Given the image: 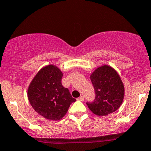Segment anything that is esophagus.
<instances>
[{
	"label": "esophagus",
	"instance_id": "1",
	"mask_svg": "<svg viewBox=\"0 0 151 151\" xmlns=\"http://www.w3.org/2000/svg\"><path fill=\"white\" fill-rule=\"evenodd\" d=\"M78 100H79V101H83V100H84V97H83V96H80V97H79V98H78V99H77Z\"/></svg>",
	"mask_w": 151,
	"mask_h": 151
}]
</instances>
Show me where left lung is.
Segmentation results:
<instances>
[{
	"label": "left lung",
	"instance_id": "1",
	"mask_svg": "<svg viewBox=\"0 0 151 151\" xmlns=\"http://www.w3.org/2000/svg\"><path fill=\"white\" fill-rule=\"evenodd\" d=\"M95 91L93 102L86 105L93 113L105 116L116 111L122 103L124 84L117 72L108 65L98 68L91 75Z\"/></svg>",
	"mask_w": 151,
	"mask_h": 151
}]
</instances>
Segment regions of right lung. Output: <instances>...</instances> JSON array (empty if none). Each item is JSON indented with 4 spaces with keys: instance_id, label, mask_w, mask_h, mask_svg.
Listing matches in <instances>:
<instances>
[{
    "instance_id": "add662e5",
    "label": "right lung",
    "mask_w": 151,
    "mask_h": 151,
    "mask_svg": "<svg viewBox=\"0 0 151 151\" xmlns=\"http://www.w3.org/2000/svg\"><path fill=\"white\" fill-rule=\"evenodd\" d=\"M63 72L55 65L41 69L29 86L27 95L32 108L40 115L50 120H59L65 115L76 99L62 85Z\"/></svg>"
}]
</instances>
